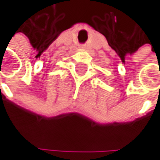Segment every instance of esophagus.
<instances>
[{
  "label": "esophagus",
  "instance_id": "34e87169",
  "mask_svg": "<svg viewBox=\"0 0 160 160\" xmlns=\"http://www.w3.org/2000/svg\"><path fill=\"white\" fill-rule=\"evenodd\" d=\"M80 49H85V48H86V45L82 44V45H80Z\"/></svg>",
  "mask_w": 160,
  "mask_h": 160
}]
</instances>
